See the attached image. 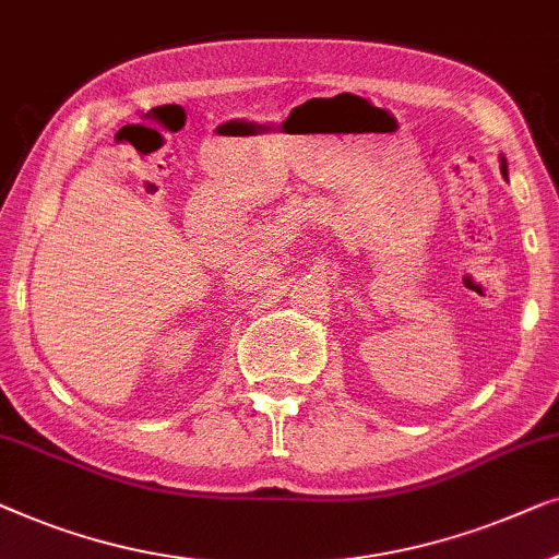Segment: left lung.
Segmentation results:
<instances>
[{
    "instance_id": "left-lung-1",
    "label": "left lung",
    "mask_w": 559,
    "mask_h": 559,
    "mask_svg": "<svg viewBox=\"0 0 559 559\" xmlns=\"http://www.w3.org/2000/svg\"><path fill=\"white\" fill-rule=\"evenodd\" d=\"M501 175L507 177V159H501Z\"/></svg>"
}]
</instances>
